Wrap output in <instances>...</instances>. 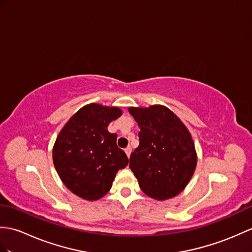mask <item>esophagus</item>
Instances as JSON below:
<instances>
[{
	"label": "esophagus",
	"mask_w": 252,
	"mask_h": 252,
	"mask_svg": "<svg viewBox=\"0 0 252 252\" xmlns=\"http://www.w3.org/2000/svg\"><path fill=\"white\" fill-rule=\"evenodd\" d=\"M125 151H126V156H127V158H130V155H131V151H132L131 147H127V148H126V149H125Z\"/></svg>",
	"instance_id": "obj_1"
}]
</instances>
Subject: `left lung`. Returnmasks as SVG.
Instances as JSON below:
<instances>
[{
    "label": "left lung",
    "instance_id": "obj_1",
    "mask_svg": "<svg viewBox=\"0 0 252 252\" xmlns=\"http://www.w3.org/2000/svg\"><path fill=\"white\" fill-rule=\"evenodd\" d=\"M140 128L139 145L130 157V168L140 189L165 201L184 191L195 171L197 155L188 128L163 105L128 107Z\"/></svg>",
    "mask_w": 252,
    "mask_h": 252
}]
</instances>
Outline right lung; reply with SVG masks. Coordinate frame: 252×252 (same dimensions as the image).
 Masks as SVG:
<instances>
[{
	"label": "right lung",
	"instance_id": "1",
	"mask_svg": "<svg viewBox=\"0 0 252 252\" xmlns=\"http://www.w3.org/2000/svg\"><path fill=\"white\" fill-rule=\"evenodd\" d=\"M122 110L91 103L66 122L52 148V160L60 179L74 194L96 201L110 190L117 172L128 159L117 146V134L107 126Z\"/></svg>",
	"mask_w": 252,
	"mask_h": 252
}]
</instances>
